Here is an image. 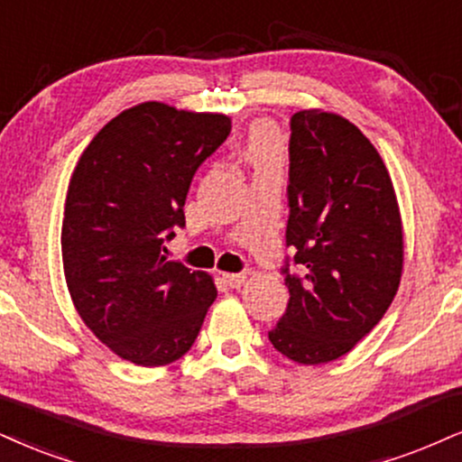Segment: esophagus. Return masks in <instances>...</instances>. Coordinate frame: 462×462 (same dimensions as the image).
Masks as SVG:
<instances>
[{
	"instance_id": "1",
	"label": "esophagus",
	"mask_w": 462,
	"mask_h": 462,
	"mask_svg": "<svg viewBox=\"0 0 462 462\" xmlns=\"http://www.w3.org/2000/svg\"><path fill=\"white\" fill-rule=\"evenodd\" d=\"M222 278L231 289H240L242 284H246V274H222Z\"/></svg>"
}]
</instances>
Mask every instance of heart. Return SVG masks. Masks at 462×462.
I'll return each mask as SVG.
<instances>
[{"label":"heart","instance_id":"heart-1","mask_svg":"<svg viewBox=\"0 0 462 462\" xmlns=\"http://www.w3.org/2000/svg\"><path fill=\"white\" fill-rule=\"evenodd\" d=\"M246 158L254 167H265V164H278L281 158V139H278L276 128L270 122H259L250 128L246 141Z\"/></svg>","mask_w":462,"mask_h":462}]
</instances>
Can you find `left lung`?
<instances>
[{
	"instance_id": "left-lung-1",
	"label": "left lung",
	"mask_w": 462,
	"mask_h": 462,
	"mask_svg": "<svg viewBox=\"0 0 462 462\" xmlns=\"http://www.w3.org/2000/svg\"><path fill=\"white\" fill-rule=\"evenodd\" d=\"M289 153L287 246L304 276L284 270L291 298L270 343L315 366L349 353L390 309L405 261L402 218L383 158L338 113H295Z\"/></svg>"
}]
</instances>
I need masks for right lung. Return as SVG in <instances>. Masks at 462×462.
<instances>
[{
	"mask_svg": "<svg viewBox=\"0 0 462 462\" xmlns=\"http://www.w3.org/2000/svg\"><path fill=\"white\" fill-rule=\"evenodd\" d=\"M231 133L225 113L130 106L89 141L61 220L66 287L83 323L122 360L164 366L195 343L214 278L167 261L192 175Z\"/></svg>",
	"mask_w": 462,
	"mask_h": 462,
	"instance_id": "obj_1",
	"label": "right lung"
}]
</instances>
